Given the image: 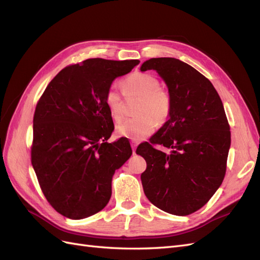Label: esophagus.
<instances>
[{
	"label": "esophagus",
	"instance_id": "34e87169",
	"mask_svg": "<svg viewBox=\"0 0 260 260\" xmlns=\"http://www.w3.org/2000/svg\"><path fill=\"white\" fill-rule=\"evenodd\" d=\"M138 142H136V141H132L131 142V147H132V151L133 153H136V149H137V146H138Z\"/></svg>",
	"mask_w": 260,
	"mask_h": 260
}]
</instances>
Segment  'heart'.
Instances as JSON below:
<instances>
[{
    "label": "heart",
    "instance_id": "obj_1",
    "mask_svg": "<svg viewBox=\"0 0 260 260\" xmlns=\"http://www.w3.org/2000/svg\"><path fill=\"white\" fill-rule=\"evenodd\" d=\"M125 96L141 98L137 108V118H129L117 124L116 133L119 137L141 141L152 135L157 122L165 123L171 114V96L169 92L160 88L159 80L148 74H133L121 81ZM105 105L114 120L122 117V100L119 91L112 85L104 96Z\"/></svg>",
    "mask_w": 260,
    "mask_h": 260
}]
</instances>
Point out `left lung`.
Listing matches in <instances>:
<instances>
[{
  "label": "left lung",
  "instance_id": "8db88e82",
  "mask_svg": "<svg viewBox=\"0 0 260 260\" xmlns=\"http://www.w3.org/2000/svg\"><path fill=\"white\" fill-rule=\"evenodd\" d=\"M140 69L160 76L172 103L169 119L151 143L137 148L147 164L141 175L144 193L164 211L190 215L211 199L225 175L231 132L223 104L207 78L182 60L151 58ZM152 144L171 152L158 151Z\"/></svg>",
  "mask_w": 260,
  "mask_h": 260
}]
</instances>
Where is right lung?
<instances>
[{
	"mask_svg": "<svg viewBox=\"0 0 260 260\" xmlns=\"http://www.w3.org/2000/svg\"><path fill=\"white\" fill-rule=\"evenodd\" d=\"M138 59L90 58L61 69L38 102L31 162L44 196L60 215L83 219L103 209L112 179L132 154L114 131L105 105L107 89L130 73Z\"/></svg>",
	"mask_w": 260,
	"mask_h": 260,
	"instance_id": "1",
	"label": "right lung"
}]
</instances>
